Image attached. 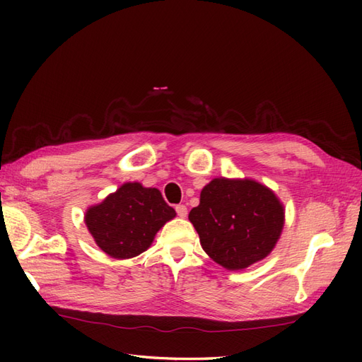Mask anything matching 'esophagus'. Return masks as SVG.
<instances>
[{
    "label": "esophagus",
    "instance_id": "esophagus-1",
    "mask_svg": "<svg viewBox=\"0 0 362 362\" xmlns=\"http://www.w3.org/2000/svg\"><path fill=\"white\" fill-rule=\"evenodd\" d=\"M175 210H177V213H178L180 217H185V216H187V206L182 205V204L175 206Z\"/></svg>",
    "mask_w": 362,
    "mask_h": 362
}]
</instances>
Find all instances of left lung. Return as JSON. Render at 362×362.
<instances>
[{
  "label": "left lung",
  "mask_w": 362,
  "mask_h": 362,
  "mask_svg": "<svg viewBox=\"0 0 362 362\" xmlns=\"http://www.w3.org/2000/svg\"><path fill=\"white\" fill-rule=\"evenodd\" d=\"M189 221L208 257L228 270H242L264 259L276 246L286 210L267 185L221 177L202 189Z\"/></svg>",
  "instance_id": "8db88e82"
}]
</instances>
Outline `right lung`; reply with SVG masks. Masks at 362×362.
I'll return each mask as SVG.
<instances>
[{
    "mask_svg": "<svg viewBox=\"0 0 362 362\" xmlns=\"http://www.w3.org/2000/svg\"><path fill=\"white\" fill-rule=\"evenodd\" d=\"M175 216L158 189L124 182L103 202L87 208L84 223L108 257L128 259L145 252Z\"/></svg>",
    "mask_w": 362,
    "mask_h": 362,
    "instance_id": "obj_1",
    "label": "right lung"
}]
</instances>
